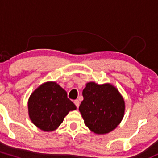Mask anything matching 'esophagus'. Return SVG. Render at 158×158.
Here are the masks:
<instances>
[{
	"label": "esophagus",
	"instance_id": "esophagus-1",
	"mask_svg": "<svg viewBox=\"0 0 158 158\" xmlns=\"http://www.w3.org/2000/svg\"><path fill=\"white\" fill-rule=\"evenodd\" d=\"M74 104L76 105L77 108H79V101L78 100V99H76V100L74 101Z\"/></svg>",
	"mask_w": 158,
	"mask_h": 158
}]
</instances>
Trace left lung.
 <instances>
[{"label":"left lung","mask_w":158,"mask_h":158,"mask_svg":"<svg viewBox=\"0 0 158 158\" xmlns=\"http://www.w3.org/2000/svg\"><path fill=\"white\" fill-rule=\"evenodd\" d=\"M84 97L79 111L85 126L97 135L111 131L120 123L125 102L118 90L110 84L88 82L82 91Z\"/></svg>","instance_id":"8db88e82"}]
</instances>
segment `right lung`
Returning a JSON list of instances; mask_svg holds the SVG:
<instances>
[{"label":"right lung","mask_w":158,"mask_h":158,"mask_svg":"<svg viewBox=\"0 0 158 158\" xmlns=\"http://www.w3.org/2000/svg\"><path fill=\"white\" fill-rule=\"evenodd\" d=\"M77 109L67 92L54 81L40 85L28 100L29 116L38 128L44 131L56 130L70 110Z\"/></svg>","instance_id":"right-lung-1"}]
</instances>
